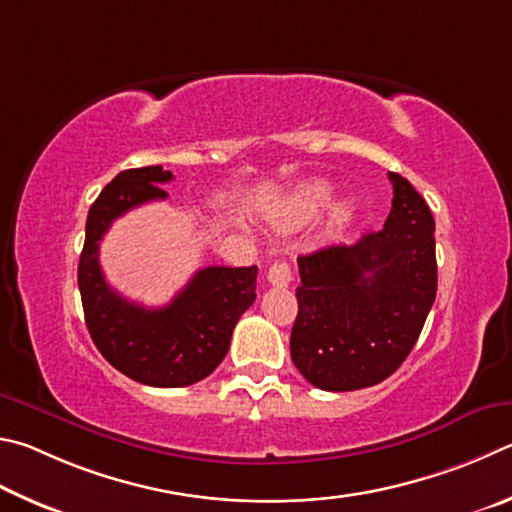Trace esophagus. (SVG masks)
<instances>
[{"instance_id": "esophagus-1", "label": "esophagus", "mask_w": 512, "mask_h": 512, "mask_svg": "<svg viewBox=\"0 0 512 512\" xmlns=\"http://www.w3.org/2000/svg\"><path fill=\"white\" fill-rule=\"evenodd\" d=\"M267 281L276 285V288H285V285H290V281H292L290 263H285V261L274 263L270 270H267Z\"/></svg>"}]
</instances>
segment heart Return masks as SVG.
<instances>
[{"label": "heart", "instance_id": "b5f03b06", "mask_svg": "<svg viewBox=\"0 0 512 512\" xmlns=\"http://www.w3.org/2000/svg\"><path fill=\"white\" fill-rule=\"evenodd\" d=\"M333 202V186L326 182H312L292 197L285 211V224H306L328 209Z\"/></svg>", "mask_w": 512, "mask_h": 512}]
</instances>
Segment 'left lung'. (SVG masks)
Segmentation results:
<instances>
[{
    "instance_id": "left-lung-1",
    "label": "left lung",
    "mask_w": 512,
    "mask_h": 512,
    "mask_svg": "<svg viewBox=\"0 0 512 512\" xmlns=\"http://www.w3.org/2000/svg\"><path fill=\"white\" fill-rule=\"evenodd\" d=\"M389 179L391 213L380 231L297 258L290 353L317 389L355 391L387 380L416 346L434 306V215L405 177Z\"/></svg>"
}]
</instances>
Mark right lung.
Instances as JSON below:
<instances>
[{
    "mask_svg": "<svg viewBox=\"0 0 512 512\" xmlns=\"http://www.w3.org/2000/svg\"><path fill=\"white\" fill-rule=\"evenodd\" d=\"M170 179L173 173L161 166L116 175L89 206L78 261L85 324L96 348L116 371L148 387H188L211 375L229 351L242 312L256 299V265L204 267L164 308H143L107 285L98 242L125 211L166 200L159 184Z\"/></svg>",
    "mask_w": 512,
    "mask_h": 512,
    "instance_id": "add662e5",
    "label": "right lung"
}]
</instances>
